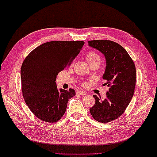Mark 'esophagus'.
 <instances>
[{
	"instance_id": "obj_1",
	"label": "esophagus",
	"mask_w": 157,
	"mask_h": 157,
	"mask_svg": "<svg viewBox=\"0 0 157 157\" xmlns=\"http://www.w3.org/2000/svg\"><path fill=\"white\" fill-rule=\"evenodd\" d=\"M76 94H78V95H81V96H85L87 94V93L84 91H81V90H79V91H77L76 92Z\"/></svg>"
}]
</instances>
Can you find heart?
<instances>
[{
  "mask_svg": "<svg viewBox=\"0 0 157 157\" xmlns=\"http://www.w3.org/2000/svg\"><path fill=\"white\" fill-rule=\"evenodd\" d=\"M86 59L87 62L90 63V65L92 64V63L100 61L101 62V57L97 52L90 51L87 52L86 54Z\"/></svg>",
  "mask_w": 157,
  "mask_h": 157,
  "instance_id": "1",
  "label": "heart"
}]
</instances>
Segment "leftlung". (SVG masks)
Wrapping results in <instances>:
<instances>
[{"instance_id": "1", "label": "left lung", "mask_w": 157, "mask_h": 157, "mask_svg": "<svg viewBox=\"0 0 157 157\" xmlns=\"http://www.w3.org/2000/svg\"><path fill=\"white\" fill-rule=\"evenodd\" d=\"M89 46L100 51L106 60L103 78L109 88L105 99L94 95V105L90 109L92 117L101 123H108L121 116L130 103L136 84V67L127 51L114 41L94 40Z\"/></svg>"}]
</instances>
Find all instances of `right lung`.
Returning a JSON list of instances; mask_svg holds the SVG:
<instances>
[{"label":"right lung","mask_w":157,"mask_h":157,"mask_svg":"<svg viewBox=\"0 0 157 157\" xmlns=\"http://www.w3.org/2000/svg\"><path fill=\"white\" fill-rule=\"evenodd\" d=\"M83 41L55 40L37 47L22 64L21 78L24 100L41 121L54 123L64 115L73 89H57L56 76L71 64L84 45Z\"/></svg>","instance_id":"right-lung-1"}]
</instances>
